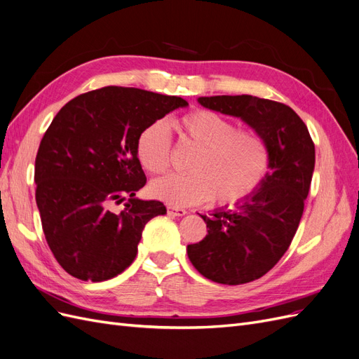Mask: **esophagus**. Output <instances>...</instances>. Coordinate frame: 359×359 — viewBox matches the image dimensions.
<instances>
[{
    "label": "esophagus",
    "mask_w": 359,
    "mask_h": 359,
    "mask_svg": "<svg viewBox=\"0 0 359 359\" xmlns=\"http://www.w3.org/2000/svg\"><path fill=\"white\" fill-rule=\"evenodd\" d=\"M167 209H168V213H170V215H172V216H184V215L188 213V212L184 210V209H180V207H172V205H168Z\"/></svg>",
    "instance_id": "esophagus-1"
}]
</instances>
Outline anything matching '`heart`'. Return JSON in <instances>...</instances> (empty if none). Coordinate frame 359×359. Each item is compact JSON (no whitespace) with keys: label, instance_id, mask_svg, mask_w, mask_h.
I'll return each mask as SVG.
<instances>
[{"label":"heart","instance_id":"obj_1","mask_svg":"<svg viewBox=\"0 0 359 359\" xmlns=\"http://www.w3.org/2000/svg\"><path fill=\"white\" fill-rule=\"evenodd\" d=\"M182 142L198 147L191 175H168L155 180L152 195L172 207H187L213 198L237 204L255 194L269 175L271 155L265 137L212 110L196 109L176 122ZM135 154L142 167L159 175L168 168L171 134L164 121L149 123L137 137Z\"/></svg>","mask_w":359,"mask_h":359}]
</instances>
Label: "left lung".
Instances as JSON below:
<instances>
[{"mask_svg": "<svg viewBox=\"0 0 359 359\" xmlns=\"http://www.w3.org/2000/svg\"><path fill=\"white\" fill-rule=\"evenodd\" d=\"M203 107L240 118L270 147L267 177L234 210L200 215L207 236L188 245L194 267L224 285L257 280L279 262L297 233L315 170V144L306 123L286 104L252 95L200 97Z\"/></svg>", "mask_w": 359, "mask_h": 359, "instance_id": "left-lung-1", "label": "left lung"}]
</instances>
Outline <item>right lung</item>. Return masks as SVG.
Listing matches in <instances>:
<instances>
[{
	"instance_id": "1",
	"label": "right lung",
	"mask_w": 359,
	"mask_h": 359,
	"mask_svg": "<svg viewBox=\"0 0 359 359\" xmlns=\"http://www.w3.org/2000/svg\"><path fill=\"white\" fill-rule=\"evenodd\" d=\"M187 106L180 97L106 86L57 111L41 138L34 180L46 241L68 274L102 282L133 264L144 225L167 213L161 201L135 196L146 184L137 137Z\"/></svg>"
}]
</instances>
